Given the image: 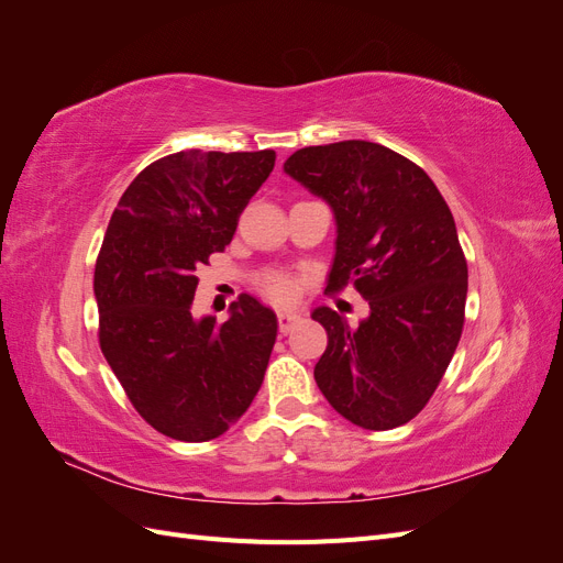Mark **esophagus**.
Returning <instances> with one entry per match:
<instances>
[{
	"instance_id": "esophagus-1",
	"label": "esophagus",
	"mask_w": 563,
	"mask_h": 563,
	"mask_svg": "<svg viewBox=\"0 0 563 563\" xmlns=\"http://www.w3.org/2000/svg\"><path fill=\"white\" fill-rule=\"evenodd\" d=\"M300 321H302V314H298V312H279L277 314V323H279L282 333H288L294 327H298Z\"/></svg>"
}]
</instances>
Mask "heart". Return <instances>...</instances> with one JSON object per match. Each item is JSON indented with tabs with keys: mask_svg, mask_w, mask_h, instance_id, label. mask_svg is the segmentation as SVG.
I'll return each instance as SVG.
<instances>
[{
	"mask_svg": "<svg viewBox=\"0 0 563 563\" xmlns=\"http://www.w3.org/2000/svg\"><path fill=\"white\" fill-rule=\"evenodd\" d=\"M263 291L275 300V302H291L294 296H296V284L294 279L288 275H279V272H275V275H267L263 279Z\"/></svg>",
	"mask_w": 563,
	"mask_h": 563,
	"instance_id": "1",
	"label": "heart"
}]
</instances>
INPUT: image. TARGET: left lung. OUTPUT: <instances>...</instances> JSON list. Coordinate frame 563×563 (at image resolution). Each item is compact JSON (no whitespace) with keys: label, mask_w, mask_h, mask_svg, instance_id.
Listing matches in <instances>:
<instances>
[{"label":"left lung","mask_w":563,"mask_h":563,"mask_svg":"<svg viewBox=\"0 0 563 563\" xmlns=\"http://www.w3.org/2000/svg\"><path fill=\"white\" fill-rule=\"evenodd\" d=\"M284 172L333 211L327 291L352 282L368 300L360 327L312 312L329 333L314 380L350 422L399 428L434 395L465 323L467 263L449 203L418 164L368 141L302 147Z\"/></svg>","instance_id":"8db88e82"}]
</instances>
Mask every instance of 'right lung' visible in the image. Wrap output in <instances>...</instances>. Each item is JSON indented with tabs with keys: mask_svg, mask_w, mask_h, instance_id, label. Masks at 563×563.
I'll return each instance as SVG.
<instances>
[{
	"mask_svg": "<svg viewBox=\"0 0 563 563\" xmlns=\"http://www.w3.org/2000/svg\"><path fill=\"white\" fill-rule=\"evenodd\" d=\"M275 150L176 152L133 178L100 246L98 340L145 422L209 441L240 420L265 378L277 314L249 294L228 321L192 317L197 269L234 236L275 168Z\"/></svg>",
	"mask_w": 563,
	"mask_h": 563,
	"instance_id": "1",
	"label": "right lung"
}]
</instances>
